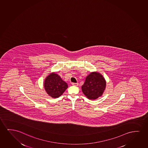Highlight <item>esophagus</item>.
<instances>
[{"label":"esophagus","mask_w":148,"mask_h":148,"mask_svg":"<svg viewBox=\"0 0 148 148\" xmlns=\"http://www.w3.org/2000/svg\"><path fill=\"white\" fill-rule=\"evenodd\" d=\"M72 85H74V86H78V83H72Z\"/></svg>","instance_id":"obj_1"}]
</instances>
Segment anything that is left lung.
Here are the masks:
<instances>
[{"instance_id":"8db88e82","label":"left lung","mask_w":148,"mask_h":148,"mask_svg":"<svg viewBox=\"0 0 148 148\" xmlns=\"http://www.w3.org/2000/svg\"><path fill=\"white\" fill-rule=\"evenodd\" d=\"M106 86V82L100 73L93 72L86 77L81 87L85 96L90 99H96L103 95Z\"/></svg>"}]
</instances>
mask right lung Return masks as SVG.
Here are the masks:
<instances>
[{
	"label": "right lung",
	"mask_w": 148,
	"mask_h": 148,
	"mask_svg": "<svg viewBox=\"0 0 148 148\" xmlns=\"http://www.w3.org/2000/svg\"><path fill=\"white\" fill-rule=\"evenodd\" d=\"M44 86L45 91L49 96L53 98H57L64 92L68 88V84L59 75L51 73L45 79Z\"/></svg>",
	"instance_id": "1"
}]
</instances>
